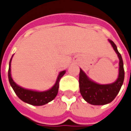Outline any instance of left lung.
<instances>
[{
	"label": "left lung",
	"instance_id": "left-lung-1",
	"mask_svg": "<svg viewBox=\"0 0 131 131\" xmlns=\"http://www.w3.org/2000/svg\"><path fill=\"white\" fill-rule=\"evenodd\" d=\"M109 41L118 54L120 60L119 75L117 80L112 84H99L90 80L81 69L80 72L79 84L81 95L86 102L94 105H103L111 103L118 94L124 81L125 72L121 55L114 42L111 40H109Z\"/></svg>",
	"mask_w": 131,
	"mask_h": 131
}]
</instances>
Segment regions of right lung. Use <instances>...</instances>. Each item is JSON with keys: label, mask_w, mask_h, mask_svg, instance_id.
I'll return each instance as SVG.
<instances>
[{"label": "right lung", "mask_w": 131, "mask_h": 131, "mask_svg": "<svg viewBox=\"0 0 131 131\" xmlns=\"http://www.w3.org/2000/svg\"><path fill=\"white\" fill-rule=\"evenodd\" d=\"M12 59V57H11ZM11 59L9 62V69H8V80L10 86L12 87L13 90L16 94V95L20 99L25 103H28L32 105H43L47 103H49L51 100L55 98L58 93L59 86V81L62 76L65 74V71H62L59 74L57 82L50 90L44 92H37L30 90H26L24 88H21L20 86L17 85L14 81L13 80L11 74H10V62Z\"/></svg>", "instance_id": "right-lung-1"}]
</instances>
